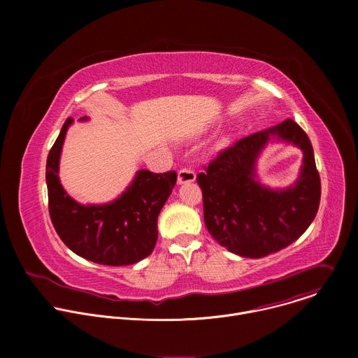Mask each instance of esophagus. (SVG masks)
<instances>
[{"instance_id": "34e87169", "label": "esophagus", "mask_w": 358, "mask_h": 358, "mask_svg": "<svg viewBox=\"0 0 358 358\" xmlns=\"http://www.w3.org/2000/svg\"><path fill=\"white\" fill-rule=\"evenodd\" d=\"M195 173L191 170V169H187V167H182L180 171H178V184H185V182H192L195 181Z\"/></svg>"}]
</instances>
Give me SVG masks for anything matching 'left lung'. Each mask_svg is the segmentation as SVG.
<instances>
[{
  "instance_id": "8db88e82",
  "label": "left lung",
  "mask_w": 358,
  "mask_h": 358,
  "mask_svg": "<svg viewBox=\"0 0 358 358\" xmlns=\"http://www.w3.org/2000/svg\"><path fill=\"white\" fill-rule=\"evenodd\" d=\"M271 136L303 151L299 180L286 190H271L254 181V164ZM203 170L196 182L206 227L220 245L239 257L264 258L289 246L317 214L322 185L313 147L292 119L238 140Z\"/></svg>"
}]
</instances>
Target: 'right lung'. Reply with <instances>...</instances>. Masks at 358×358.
<instances>
[{"label":"right lung","instance_id":"obj_1","mask_svg":"<svg viewBox=\"0 0 358 358\" xmlns=\"http://www.w3.org/2000/svg\"><path fill=\"white\" fill-rule=\"evenodd\" d=\"M72 122L69 117L64 123L46 160L50 221L62 242L79 257L99 265H133L156 246L157 218L177 182V173L140 170L117 199L105 206H80L66 194L58 176L64 140Z\"/></svg>","mask_w":358,"mask_h":358}]
</instances>
